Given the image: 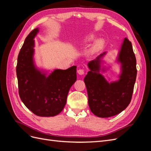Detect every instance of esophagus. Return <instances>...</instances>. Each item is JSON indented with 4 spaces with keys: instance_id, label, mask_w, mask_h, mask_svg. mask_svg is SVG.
<instances>
[{
    "instance_id": "1",
    "label": "esophagus",
    "mask_w": 151,
    "mask_h": 151,
    "mask_svg": "<svg viewBox=\"0 0 151 151\" xmlns=\"http://www.w3.org/2000/svg\"><path fill=\"white\" fill-rule=\"evenodd\" d=\"M77 73H78V74L79 75H83L84 74V71L83 69H79L78 70H77Z\"/></svg>"
}]
</instances>
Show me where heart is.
Instances as JSON below:
<instances>
[{
	"label": "heart",
	"instance_id": "b5f03b06",
	"mask_svg": "<svg viewBox=\"0 0 151 151\" xmlns=\"http://www.w3.org/2000/svg\"><path fill=\"white\" fill-rule=\"evenodd\" d=\"M96 38V36L94 34H90L88 35V36H86L85 38L83 40V43L84 44H87L89 43L90 42H92ZM103 45V42L101 40H98L97 41H96V42L94 43L93 49V50H98L99 49L101 48Z\"/></svg>",
	"mask_w": 151,
	"mask_h": 151
}]
</instances>
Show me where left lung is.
Wrapping results in <instances>:
<instances>
[{
    "instance_id": "1",
    "label": "left lung",
    "mask_w": 151,
    "mask_h": 151,
    "mask_svg": "<svg viewBox=\"0 0 151 151\" xmlns=\"http://www.w3.org/2000/svg\"><path fill=\"white\" fill-rule=\"evenodd\" d=\"M106 53L88 62L89 71L84 79L91 111L100 118L116 115L129 106L137 77L136 58L130 41L123 39L115 60L120 66L118 80H107L102 74L112 65H103V58Z\"/></svg>"
}]
</instances>
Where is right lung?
<instances>
[{"label":"right lung","mask_w":151,"mask_h":151,"mask_svg":"<svg viewBox=\"0 0 151 151\" xmlns=\"http://www.w3.org/2000/svg\"><path fill=\"white\" fill-rule=\"evenodd\" d=\"M36 28L24 40L17 57L16 74L21 101L36 115H58L64 108L71 86L77 79L76 66L53 71L38 67L35 59Z\"/></svg>","instance_id":"1"}]
</instances>
